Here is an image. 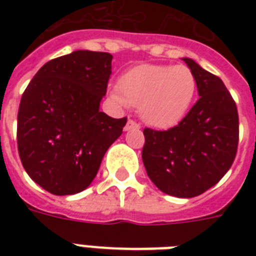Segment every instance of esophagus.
<instances>
[{
  "instance_id": "1",
  "label": "esophagus",
  "mask_w": 256,
  "mask_h": 256,
  "mask_svg": "<svg viewBox=\"0 0 256 256\" xmlns=\"http://www.w3.org/2000/svg\"><path fill=\"white\" fill-rule=\"evenodd\" d=\"M132 128H140V124H138V122L134 120H128V124H126V126H124V130H126V132H128V130H132Z\"/></svg>"
}]
</instances>
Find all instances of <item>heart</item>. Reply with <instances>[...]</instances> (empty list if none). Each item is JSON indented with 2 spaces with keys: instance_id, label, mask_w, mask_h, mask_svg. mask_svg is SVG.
<instances>
[{
  "instance_id": "1",
  "label": "heart",
  "mask_w": 256,
  "mask_h": 256,
  "mask_svg": "<svg viewBox=\"0 0 256 256\" xmlns=\"http://www.w3.org/2000/svg\"><path fill=\"white\" fill-rule=\"evenodd\" d=\"M195 92L196 81L186 66L140 65L120 77L112 96L120 104L140 108L148 124L170 128L184 116Z\"/></svg>"
}]
</instances>
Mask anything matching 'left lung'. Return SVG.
Segmentation results:
<instances>
[{"label":"left lung","mask_w":256,"mask_h":256,"mask_svg":"<svg viewBox=\"0 0 256 256\" xmlns=\"http://www.w3.org/2000/svg\"><path fill=\"white\" fill-rule=\"evenodd\" d=\"M196 81L199 100L176 126L144 128L142 160L160 191L178 198L203 194L223 178L239 142L236 104L223 81L183 58Z\"/></svg>","instance_id":"obj_1"}]
</instances>
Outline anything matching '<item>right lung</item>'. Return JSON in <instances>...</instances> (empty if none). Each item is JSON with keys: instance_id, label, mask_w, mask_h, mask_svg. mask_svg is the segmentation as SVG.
Wrapping results in <instances>:
<instances>
[{"instance_id": "right-lung-1", "label": "right lung", "mask_w": 256, "mask_h": 256, "mask_svg": "<svg viewBox=\"0 0 256 256\" xmlns=\"http://www.w3.org/2000/svg\"><path fill=\"white\" fill-rule=\"evenodd\" d=\"M110 53L77 50L38 70L22 94L17 146L22 166L54 195L81 192L128 118L100 112L112 76Z\"/></svg>"}]
</instances>
